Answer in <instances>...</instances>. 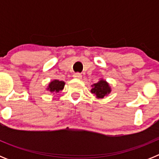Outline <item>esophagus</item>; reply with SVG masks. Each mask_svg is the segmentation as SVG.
Listing matches in <instances>:
<instances>
[{
	"mask_svg": "<svg viewBox=\"0 0 159 159\" xmlns=\"http://www.w3.org/2000/svg\"><path fill=\"white\" fill-rule=\"evenodd\" d=\"M73 77L75 79H79V80H80V79L82 78V75H81L80 73L77 72V73H75V74L73 75Z\"/></svg>",
	"mask_w": 159,
	"mask_h": 159,
	"instance_id": "esophagus-1",
	"label": "esophagus"
}]
</instances>
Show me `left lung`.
Returning <instances> with one entry per match:
<instances>
[{
    "label": "left lung",
    "mask_w": 159,
    "mask_h": 159,
    "mask_svg": "<svg viewBox=\"0 0 159 159\" xmlns=\"http://www.w3.org/2000/svg\"><path fill=\"white\" fill-rule=\"evenodd\" d=\"M92 93L95 94L97 98L102 99L104 96L107 95L111 92V88L109 84L103 80H101L99 82L92 85L91 90Z\"/></svg>",
    "instance_id": "1"
}]
</instances>
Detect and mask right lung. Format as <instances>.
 Returning a JSON list of instances; mask_svg holds the SVG:
<instances>
[{"instance_id": "add662e5", "label": "right lung", "mask_w": 159, "mask_h": 159, "mask_svg": "<svg viewBox=\"0 0 159 159\" xmlns=\"http://www.w3.org/2000/svg\"><path fill=\"white\" fill-rule=\"evenodd\" d=\"M64 84L65 83L64 81H60L57 80H55L52 81L48 85V90L50 91L51 92H58L61 90L64 89Z\"/></svg>"}]
</instances>
